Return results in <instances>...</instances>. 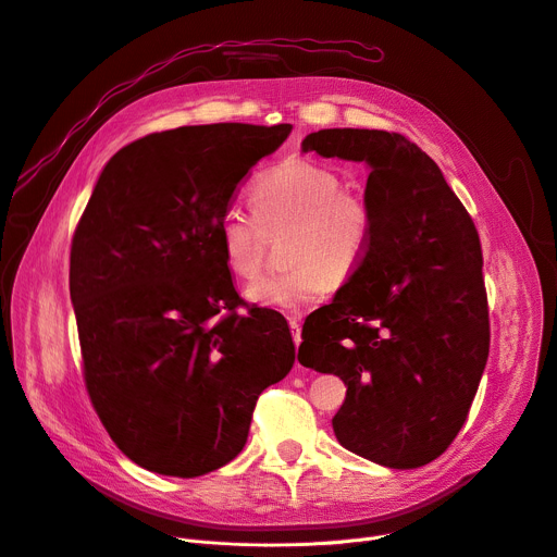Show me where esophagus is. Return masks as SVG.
Here are the masks:
<instances>
[{
  "label": "esophagus",
  "mask_w": 557,
  "mask_h": 557,
  "mask_svg": "<svg viewBox=\"0 0 557 557\" xmlns=\"http://www.w3.org/2000/svg\"><path fill=\"white\" fill-rule=\"evenodd\" d=\"M289 330H292V338H294V346L298 348V344H301V325H298L296 321H289ZM298 368H301V366H298Z\"/></svg>",
  "instance_id": "obj_1"
}]
</instances>
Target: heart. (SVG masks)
Segmentation results:
<instances>
[{"mask_svg":"<svg viewBox=\"0 0 557 557\" xmlns=\"http://www.w3.org/2000/svg\"><path fill=\"white\" fill-rule=\"evenodd\" d=\"M249 198L253 216L227 207L219 221L230 274L249 278L259 270V227L289 230L283 243V263L289 270L249 283V301L296 314L321 301L332 283H346L363 261L372 209L361 194L344 187L332 166L306 158L285 160L256 178Z\"/></svg>","mask_w":557,"mask_h":557,"instance_id":"obj_1","label":"heart"}]
</instances>
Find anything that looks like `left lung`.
I'll return each mask as SVG.
<instances>
[{
  "instance_id": "1",
  "label": "left lung",
  "mask_w": 557,
  "mask_h": 557,
  "mask_svg": "<svg viewBox=\"0 0 557 557\" xmlns=\"http://www.w3.org/2000/svg\"><path fill=\"white\" fill-rule=\"evenodd\" d=\"M301 149L366 162L363 261L304 325L298 361L348 386L338 444L388 468L437 459L461 431L488 359L482 247L442 169L401 134L321 129Z\"/></svg>"
}]
</instances>
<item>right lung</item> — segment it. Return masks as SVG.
I'll return each instance as SVG.
<instances>
[{
    "mask_svg": "<svg viewBox=\"0 0 557 557\" xmlns=\"http://www.w3.org/2000/svg\"><path fill=\"white\" fill-rule=\"evenodd\" d=\"M289 132L221 122L145 136L104 164L82 213L69 285L84 381L115 446L151 473L232 461L256 399L294 366L285 319L236 312L219 240L238 183Z\"/></svg>",
    "mask_w": 557,
    "mask_h": 557,
    "instance_id": "obj_1",
    "label": "right lung"
}]
</instances>
